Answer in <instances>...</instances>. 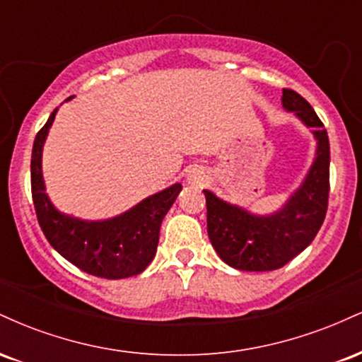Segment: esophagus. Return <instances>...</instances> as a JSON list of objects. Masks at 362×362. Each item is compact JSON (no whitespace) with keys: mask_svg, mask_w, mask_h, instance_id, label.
<instances>
[{"mask_svg":"<svg viewBox=\"0 0 362 362\" xmlns=\"http://www.w3.org/2000/svg\"><path fill=\"white\" fill-rule=\"evenodd\" d=\"M206 172L201 167H194L189 170V180L190 182H204L206 180Z\"/></svg>","mask_w":362,"mask_h":362,"instance_id":"obj_1","label":"esophagus"}]
</instances>
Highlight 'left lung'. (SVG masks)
<instances>
[{"label":"left lung","instance_id":"obj_1","mask_svg":"<svg viewBox=\"0 0 362 362\" xmlns=\"http://www.w3.org/2000/svg\"><path fill=\"white\" fill-rule=\"evenodd\" d=\"M282 107L293 112L317 139L305 180L274 214H252L204 190L207 235L224 264L238 271H276L313 242L327 214L330 190V144L323 122L300 93L282 90Z\"/></svg>","mask_w":362,"mask_h":362}]
</instances>
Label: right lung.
I'll use <instances>...</instances> for the list:
<instances>
[{
	"instance_id": "right-lung-1",
	"label": "right lung",
	"mask_w": 362,
	"mask_h": 362,
	"mask_svg": "<svg viewBox=\"0 0 362 362\" xmlns=\"http://www.w3.org/2000/svg\"><path fill=\"white\" fill-rule=\"evenodd\" d=\"M56 112L54 109L45 126L37 132L30 161L32 197L45 238L66 260L91 276L103 279L138 276L155 259L161 221L182 185L173 184L126 213L102 221H86L61 213L45 194L42 177V148Z\"/></svg>"
}]
</instances>
